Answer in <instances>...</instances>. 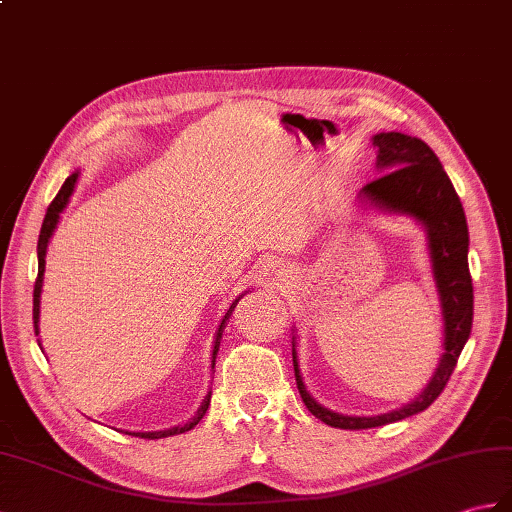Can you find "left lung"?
Masks as SVG:
<instances>
[{
    "instance_id": "1",
    "label": "left lung",
    "mask_w": 512,
    "mask_h": 512,
    "mask_svg": "<svg viewBox=\"0 0 512 512\" xmlns=\"http://www.w3.org/2000/svg\"><path fill=\"white\" fill-rule=\"evenodd\" d=\"M377 154V178L362 187V198L373 205L414 216L425 224L427 242H430L432 270L438 296H441L445 320V353L438 364L432 382L408 406L382 417H342L316 403L305 390L296 362L292 342V362L296 388L301 399L316 419L340 430H366L386 423H395L432 406L434 399L447 386L454 373L460 351L465 347L473 323V283L469 272V229L462 202L451 185L432 148L417 137L401 133H379L373 137Z\"/></svg>"
}]
</instances>
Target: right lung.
Listing matches in <instances>:
<instances>
[{
    "label": "right lung",
    "instance_id": "add662e5",
    "mask_svg": "<svg viewBox=\"0 0 512 512\" xmlns=\"http://www.w3.org/2000/svg\"><path fill=\"white\" fill-rule=\"evenodd\" d=\"M76 178L78 174H71L67 176V181L63 183V187L58 189V194L54 196V200L50 202V207H47V213L43 218V224H41V233H39V244H37V253H39V275H37V281H34V299H32V320H34V334H39V296H41V283H43V270H45V251H47V242H50V235L54 233L56 229V222H58V216H61V211L65 209L67 200L71 196V192H74V185H76ZM237 303V301H235ZM235 303L229 307V312L224 314L222 323L218 327V334H216V344H213V364H216V355H218V349H220V338H222V329L224 325H227V320L233 312ZM209 399H211V392L207 395V399L202 401V406L198 410L196 417L185 423L183 427H172V430H163V432H133L130 436H139V438H148V441H154V438H165V436H174V434H183L187 430H192L194 425H198V421L205 417V412L209 408Z\"/></svg>",
    "mask_w": 512,
    "mask_h": 512
}]
</instances>
